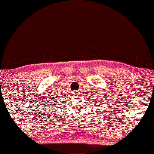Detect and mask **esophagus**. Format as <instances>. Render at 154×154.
Masks as SVG:
<instances>
[{"label": "esophagus", "instance_id": "1", "mask_svg": "<svg viewBox=\"0 0 154 154\" xmlns=\"http://www.w3.org/2000/svg\"><path fill=\"white\" fill-rule=\"evenodd\" d=\"M73 94H74V95H78V94H79V91H73Z\"/></svg>", "mask_w": 154, "mask_h": 154}]
</instances>
